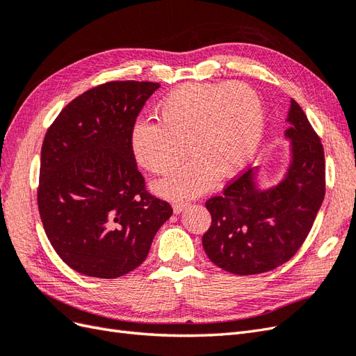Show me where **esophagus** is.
<instances>
[{
    "mask_svg": "<svg viewBox=\"0 0 356 356\" xmlns=\"http://www.w3.org/2000/svg\"><path fill=\"white\" fill-rule=\"evenodd\" d=\"M172 208H174L175 213H179V212H182V211L187 208V203L186 202H174V204H172Z\"/></svg>",
    "mask_w": 356,
    "mask_h": 356,
    "instance_id": "34e87169",
    "label": "esophagus"
}]
</instances>
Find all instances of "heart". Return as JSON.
Segmentation results:
<instances>
[{"label":"heart","mask_w":356,"mask_h":356,"mask_svg":"<svg viewBox=\"0 0 356 356\" xmlns=\"http://www.w3.org/2000/svg\"><path fill=\"white\" fill-rule=\"evenodd\" d=\"M157 122L138 120L131 131L135 160L154 174H168L184 159L186 166L157 182L169 197H191L250 163L263 138L260 96L241 81L186 83L157 104ZM185 147H182L181 145Z\"/></svg>","instance_id":"obj_1"}]
</instances>
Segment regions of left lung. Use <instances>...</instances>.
I'll list each match as a JSON object with an SVG mask.
<instances>
[{"label": "left lung", "mask_w": 356, "mask_h": 356, "mask_svg": "<svg viewBox=\"0 0 356 356\" xmlns=\"http://www.w3.org/2000/svg\"><path fill=\"white\" fill-rule=\"evenodd\" d=\"M286 122L291 163L279 184L257 188L248 169L221 196L204 203L212 222L202 243L209 260L225 272L258 275L286 263L306 241L324 200V147L294 99Z\"/></svg>", "instance_id": "1"}]
</instances>
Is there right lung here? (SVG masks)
I'll use <instances>...</instances> for the list:
<instances>
[{
  "instance_id": "add662e5",
  "label": "right lung",
  "mask_w": 356,
  "mask_h": 356,
  "mask_svg": "<svg viewBox=\"0 0 356 356\" xmlns=\"http://www.w3.org/2000/svg\"><path fill=\"white\" fill-rule=\"evenodd\" d=\"M152 81H110L63 108L41 147L37 202L63 263L86 276L132 272L172 207L149 195L136 168L131 131L157 89Z\"/></svg>"
}]
</instances>
